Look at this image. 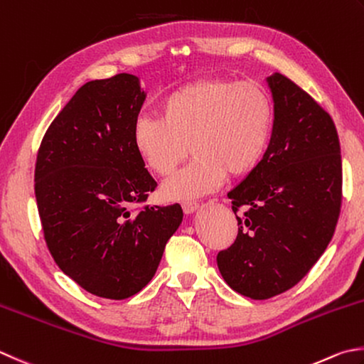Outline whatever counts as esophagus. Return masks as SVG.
Here are the masks:
<instances>
[{
    "instance_id": "34e87169",
    "label": "esophagus",
    "mask_w": 364,
    "mask_h": 364,
    "mask_svg": "<svg viewBox=\"0 0 364 364\" xmlns=\"http://www.w3.org/2000/svg\"><path fill=\"white\" fill-rule=\"evenodd\" d=\"M200 208V204H198L196 201H185L182 203V209L185 214H193V212Z\"/></svg>"
}]
</instances>
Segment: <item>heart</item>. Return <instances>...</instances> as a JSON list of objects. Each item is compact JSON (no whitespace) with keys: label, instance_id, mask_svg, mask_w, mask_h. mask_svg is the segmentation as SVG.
<instances>
[{"label":"heart","instance_id":"heart-1","mask_svg":"<svg viewBox=\"0 0 364 364\" xmlns=\"http://www.w3.org/2000/svg\"><path fill=\"white\" fill-rule=\"evenodd\" d=\"M159 117L133 123L134 154L150 173L168 177L190 152L193 160L163 185L164 200H195L228 174L252 173L269 149L274 107L257 82L201 79L164 95Z\"/></svg>","mask_w":364,"mask_h":364}]
</instances>
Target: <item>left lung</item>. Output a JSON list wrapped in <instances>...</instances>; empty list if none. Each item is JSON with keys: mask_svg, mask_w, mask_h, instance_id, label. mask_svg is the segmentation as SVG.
<instances>
[{"mask_svg": "<svg viewBox=\"0 0 364 364\" xmlns=\"http://www.w3.org/2000/svg\"><path fill=\"white\" fill-rule=\"evenodd\" d=\"M266 80L274 100L271 144L228 193L237 237L217 255L225 282L252 299L290 290L311 271L331 241L342 201L341 146L330 114L285 75Z\"/></svg>", "mask_w": 364, "mask_h": 364, "instance_id": "8db88e82", "label": "left lung"}]
</instances>
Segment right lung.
I'll list each match as a JSON object with an SVG mask.
<instances>
[{
    "mask_svg": "<svg viewBox=\"0 0 364 364\" xmlns=\"http://www.w3.org/2000/svg\"><path fill=\"white\" fill-rule=\"evenodd\" d=\"M144 100L133 74L87 82L38 152L34 193L46 244L60 269L100 298L141 291L182 223L179 204L133 208L156 187L132 144Z\"/></svg>",
    "mask_w": 364,
    "mask_h": 364,
    "instance_id": "add662e5",
    "label": "right lung"
}]
</instances>
